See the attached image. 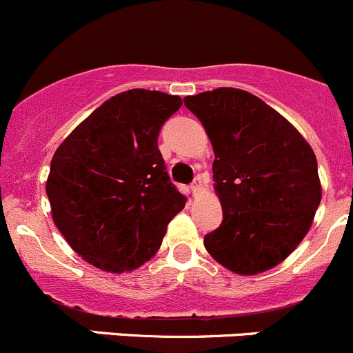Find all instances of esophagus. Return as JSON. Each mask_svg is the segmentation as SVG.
<instances>
[{"label":"esophagus","mask_w":353,"mask_h":353,"mask_svg":"<svg viewBox=\"0 0 353 353\" xmlns=\"http://www.w3.org/2000/svg\"><path fill=\"white\" fill-rule=\"evenodd\" d=\"M204 185H205V181L202 180L201 176H195L194 181H192V190H194L195 194H201V192L204 190Z\"/></svg>","instance_id":"34e87169"}]
</instances>
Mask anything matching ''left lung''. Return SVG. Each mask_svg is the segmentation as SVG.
<instances>
[{"label":"left lung","instance_id":"8db88e82","mask_svg":"<svg viewBox=\"0 0 353 353\" xmlns=\"http://www.w3.org/2000/svg\"><path fill=\"white\" fill-rule=\"evenodd\" d=\"M212 144V180L223 208L204 247L236 274L283 263L312 225L321 181L312 148L254 94L233 87L187 96Z\"/></svg>","mask_w":353,"mask_h":353}]
</instances>
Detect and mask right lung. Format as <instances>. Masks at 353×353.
Returning <instances> with one entry per match:
<instances>
[{
    "instance_id": "add662e5",
    "label": "right lung",
    "mask_w": 353,
    "mask_h": 353,
    "mask_svg": "<svg viewBox=\"0 0 353 353\" xmlns=\"http://www.w3.org/2000/svg\"><path fill=\"white\" fill-rule=\"evenodd\" d=\"M178 96L132 89L94 110L51 159L46 194L57 228L106 273L134 271L161 247L185 205L158 149Z\"/></svg>"
}]
</instances>
